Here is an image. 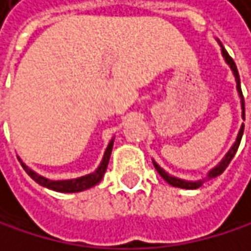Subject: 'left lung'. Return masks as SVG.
Instances as JSON below:
<instances>
[{"label":"left lung","instance_id":"obj_1","mask_svg":"<svg viewBox=\"0 0 251 251\" xmlns=\"http://www.w3.org/2000/svg\"><path fill=\"white\" fill-rule=\"evenodd\" d=\"M222 53H223V56H225V59H226V62L230 66V69H232V72H233V75H235V80H236V90H238V93H240V96H241V107H243V120H246V107H244V97H243V91H241V82H240V75H238V70H236V64H235V61L230 58V55L226 52V49L222 46ZM243 133H244V124L241 126V130H240V133H238V137H236V141H235V144L232 145V148L229 150V152L225 155V158L219 163V165L212 169V171H209V174H208V179L209 178H216V176H219V175H222L223 172H225V169L229 166V163H230V160L233 158V155H235V152H236V150H238V147H240V142H241V137H243ZM152 163H154V168H155V171L161 175V178L165 179L166 182H169L171 185H174V187H179V189H189V190H192V189H199V187L203 184V179H199V181H184V179H179V178H175V176H171L169 174H166L165 171H163L157 163L152 160Z\"/></svg>","mask_w":251,"mask_h":251}]
</instances>
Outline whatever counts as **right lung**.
I'll list each match as a JSON object with an SVG mask.
<instances>
[{
  "instance_id": "right-lung-1",
  "label": "right lung",
  "mask_w": 251,
  "mask_h": 251,
  "mask_svg": "<svg viewBox=\"0 0 251 251\" xmlns=\"http://www.w3.org/2000/svg\"><path fill=\"white\" fill-rule=\"evenodd\" d=\"M112 147H114V141H110L106 151H104V155H103V160L100 163V166L97 168L96 172L90 174V175H85V176H80V178H76V179H66V181H52V179H48L39 174H35L34 171H31L28 166H25L22 163V168L25 169V172L35 181L39 182L40 185L46 187V189H50V190H55V192H59V193H77V192H83L86 189H91L96 184H99L107 169V163H109V158H110V152H112Z\"/></svg>"
}]
</instances>
